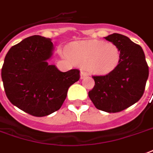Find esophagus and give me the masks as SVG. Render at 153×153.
Here are the masks:
<instances>
[{
    "instance_id": "esophagus-1",
    "label": "esophagus",
    "mask_w": 153,
    "mask_h": 153,
    "mask_svg": "<svg viewBox=\"0 0 153 153\" xmlns=\"http://www.w3.org/2000/svg\"><path fill=\"white\" fill-rule=\"evenodd\" d=\"M88 76V74L85 72H83V71H81V79H83V78L86 77Z\"/></svg>"
}]
</instances>
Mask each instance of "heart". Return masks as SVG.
Segmentation results:
<instances>
[{
  "label": "heart",
  "instance_id": "b5f03b06",
  "mask_svg": "<svg viewBox=\"0 0 153 153\" xmlns=\"http://www.w3.org/2000/svg\"><path fill=\"white\" fill-rule=\"evenodd\" d=\"M70 59L91 74L105 75L117 66L120 50L112 42L91 40L75 42L67 51Z\"/></svg>",
  "mask_w": 153,
  "mask_h": 153
}]
</instances>
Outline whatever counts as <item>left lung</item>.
Segmentation results:
<instances>
[{
    "label": "left lung",
    "instance_id": "8db88e82",
    "mask_svg": "<svg viewBox=\"0 0 153 153\" xmlns=\"http://www.w3.org/2000/svg\"><path fill=\"white\" fill-rule=\"evenodd\" d=\"M120 50V60L112 72L93 76L95 85L89 97L95 108L107 112H119L138 102L145 90L149 70L139 45L127 36L113 33L106 36Z\"/></svg>",
    "mask_w": 153,
    "mask_h": 153
}]
</instances>
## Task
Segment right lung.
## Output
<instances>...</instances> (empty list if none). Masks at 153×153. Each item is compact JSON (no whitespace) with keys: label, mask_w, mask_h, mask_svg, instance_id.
Returning a JSON list of instances; mask_svg holds the SVG:
<instances>
[{"label":"right lung","mask_w":153,"mask_h":153,"mask_svg":"<svg viewBox=\"0 0 153 153\" xmlns=\"http://www.w3.org/2000/svg\"><path fill=\"white\" fill-rule=\"evenodd\" d=\"M53 45L50 38L32 36L10 49L1 68L5 94L12 104L34 117H45L63 105L80 71L62 72L47 60Z\"/></svg>","instance_id":"obj_1"}]
</instances>
